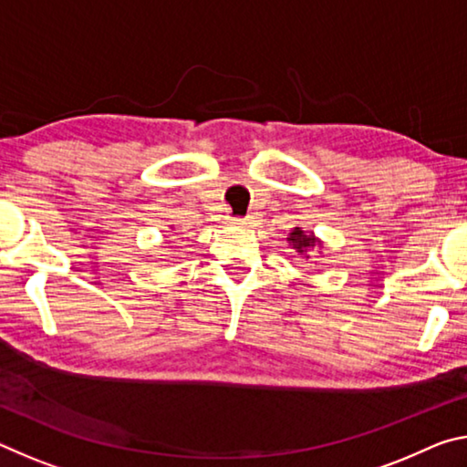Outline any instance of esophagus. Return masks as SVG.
<instances>
[{"mask_svg": "<svg viewBox=\"0 0 467 467\" xmlns=\"http://www.w3.org/2000/svg\"><path fill=\"white\" fill-rule=\"evenodd\" d=\"M253 216H244V218H233V224L234 226H249V224H253Z\"/></svg>", "mask_w": 467, "mask_h": 467, "instance_id": "esophagus-1", "label": "esophagus"}]
</instances>
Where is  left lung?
Here are the masks:
<instances>
[{
	"instance_id": "1",
	"label": "left lung",
	"mask_w": 467,
	"mask_h": 467,
	"mask_svg": "<svg viewBox=\"0 0 467 467\" xmlns=\"http://www.w3.org/2000/svg\"><path fill=\"white\" fill-rule=\"evenodd\" d=\"M288 243H290V247L295 249V251L298 253V255H303V257H309V255H306V251H311V249L319 247V244H321L319 239H315L313 233L306 234L300 226H296L295 231L290 233Z\"/></svg>"
}]
</instances>
